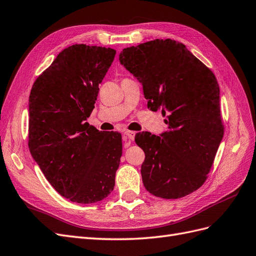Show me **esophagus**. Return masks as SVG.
<instances>
[{"label": "esophagus", "instance_id": "obj_1", "mask_svg": "<svg viewBox=\"0 0 256 256\" xmlns=\"http://www.w3.org/2000/svg\"><path fill=\"white\" fill-rule=\"evenodd\" d=\"M134 136H136L134 131H125V132H124L122 138H124V141H125V146L130 145L131 141H132L134 138Z\"/></svg>", "mask_w": 256, "mask_h": 256}]
</instances>
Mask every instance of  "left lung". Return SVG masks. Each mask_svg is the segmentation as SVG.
Instances as JSON below:
<instances>
[{
    "label": "left lung",
    "instance_id": "1",
    "mask_svg": "<svg viewBox=\"0 0 256 256\" xmlns=\"http://www.w3.org/2000/svg\"><path fill=\"white\" fill-rule=\"evenodd\" d=\"M120 64L142 83L147 106L162 112L168 130L138 132L145 189L180 198L202 186L223 138L220 90L210 69L180 42L154 40L122 49Z\"/></svg>",
    "mask_w": 256,
    "mask_h": 256
}]
</instances>
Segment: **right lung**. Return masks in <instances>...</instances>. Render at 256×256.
<instances>
[{"instance_id":"1","label":"right lung","mask_w":256,"mask_h":256,"mask_svg":"<svg viewBox=\"0 0 256 256\" xmlns=\"http://www.w3.org/2000/svg\"><path fill=\"white\" fill-rule=\"evenodd\" d=\"M116 51L72 44L38 76L28 99V148L62 196L90 204L110 194L122 157V136L86 120Z\"/></svg>"}]
</instances>
